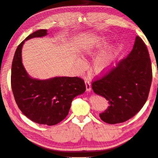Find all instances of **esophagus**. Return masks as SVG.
Returning <instances> with one entry per match:
<instances>
[{
    "label": "esophagus",
    "instance_id": "1",
    "mask_svg": "<svg viewBox=\"0 0 158 158\" xmlns=\"http://www.w3.org/2000/svg\"><path fill=\"white\" fill-rule=\"evenodd\" d=\"M85 84H86V91L87 92L91 91V84H90L89 80L85 79Z\"/></svg>",
    "mask_w": 158,
    "mask_h": 158
}]
</instances>
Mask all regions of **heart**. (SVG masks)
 Wrapping results in <instances>:
<instances>
[{
    "mask_svg": "<svg viewBox=\"0 0 158 158\" xmlns=\"http://www.w3.org/2000/svg\"><path fill=\"white\" fill-rule=\"evenodd\" d=\"M109 39L106 36H97L84 45L82 50V55L84 57H91L106 46ZM120 53V46L114 44L109 46L97 55L92 62L91 70L97 75H102L107 73L113 68L116 64ZM77 69L83 70L85 64L81 59H77Z\"/></svg>",
    "mask_w": 158,
    "mask_h": 158,
    "instance_id": "heart-1",
    "label": "heart"
}]
</instances>
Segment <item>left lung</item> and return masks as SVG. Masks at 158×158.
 <instances>
[{
  "mask_svg": "<svg viewBox=\"0 0 158 158\" xmlns=\"http://www.w3.org/2000/svg\"><path fill=\"white\" fill-rule=\"evenodd\" d=\"M152 82L148 51L136 36L133 49L108 73L92 83L95 94L103 96L110 106L99 114L102 121L114 124L124 122L146 103Z\"/></svg>",
  "mask_w": 158,
  "mask_h": 158,
  "instance_id": "obj_1",
  "label": "left lung"
}]
</instances>
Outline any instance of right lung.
I'll list each match as a JSON object with an SVG mask.
<instances>
[{"mask_svg":"<svg viewBox=\"0 0 158 158\" xmlns=\"http://www.w3.org/2000/svg\"><path fill=\"white\" fill-rule=\"evenodd\" d=\"M47 34V29H39L17 47L12 64L11 86L17 106L25 116L36 123L52 126L65 118L73 99L84 94L86 86L84 80L77 77L38 79L27 73L22 60L24 44Z\"/></svg>","mask_w":158,"mask_h":158,"instance_id":"obj_1","label":"right lung"}]
</instances>
